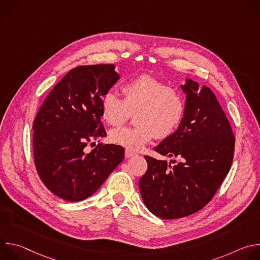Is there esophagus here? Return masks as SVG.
Returning a JSON list of instances; mask_svg holds the SVG:
<instances>
[{
	"instance_id": "34e87169",
	"label": "esophagus",
	"mask_w": 260,
	"mask_h": 260,
	"mask_svg": "<svg viewBox=\"0 0 260 260\" xmlns=\"http://www.w3.org/2000/svg\"><path fill=\"white\" fill-rule=\"evenodd\" d=\"M136 153L135 152H133V151H131V150H125V157L126 158H128V157H132V156H134Z\"/></svg>"
}]
</instances>
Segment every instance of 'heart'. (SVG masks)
Instances as JSON below:
<instances>
[{"label":"heart","instance_id":"1","mask_svg":"<svg viewBox=\"0 0 260 260\" xmlns=\"http://www.w3.org/2000/svg\"><path fill=\"white\" fill-rule=\"evenodd\" d=\"M122 91L124 100L113 90L105 92L101 103L103 119L118 126L138 110L135 119L138 125L113 129L110 134L112 143L127 150H140L154 136L167 138L180 125L185 100L179 90L152 76L140 75L126 81Z\"/></svg>","mask_w":260,"mask_h":260}]
</instances>
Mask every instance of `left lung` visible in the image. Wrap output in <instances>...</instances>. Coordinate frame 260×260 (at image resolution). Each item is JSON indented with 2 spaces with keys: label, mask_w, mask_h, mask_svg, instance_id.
Instances as JSON below:
<instances>
[{
  "label": "left lung",
  "mask_w": 260,
  "mask_h": 260,
  "mask_svg": "<svg viewBox=\"0 0 260 260\" xmlns=\"http://www.w3.org/2000/svg\"><path fill=\"white\" fill-rule=\"evenodd\" d=\"M184 117L178 129L154 147L181 161L145 156L148 164L139 188L147 209L162 219H177L203 209L229 174L235 135L214 92L186 78ZM175 164L176 160H171Z\"/></svg>",
  "instance_id": "obj_1"
}]
</instances>
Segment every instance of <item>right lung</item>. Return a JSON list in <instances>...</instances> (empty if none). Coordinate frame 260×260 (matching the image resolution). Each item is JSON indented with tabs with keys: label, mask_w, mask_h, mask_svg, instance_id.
<instances>
[{
	"label": "right lung",
	"mask_w": 260,
	"mask_h": 260,
	"mask_svg": "<svg viewBox=\"0 0 260 260\" xmlns=\"http://www.w3.org/2000/svg\"><path fill=\"white\" fill-rule=\"evenodd\" d=\"M119 79L114 64L79 66L51 89L32 124L36 170L56 197L80 202L92 196L124 158L123 147L88 143L107 136L102 98Z\"/></svg>",
	"instance_id": "1"
}]
</instances>
